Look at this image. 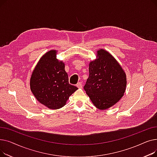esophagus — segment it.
<instances>
[{
	"label": "esophagus",
	"mask_w": 157,
	"mask_h": 157,
	"mask_svg": "<svg viewBox=\"0 0 157 157\" xmlns=\"http://www.w3.org/2000/svg\"><path fill=\"white\" fill-rule=\"evenodd\" d=\"M76 86H77L78 88H82V83H81V82H79V83H78Z\"/></svg>",
	"instance_id": "esophagus-1"
}]
</instances>
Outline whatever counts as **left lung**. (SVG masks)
<instances>
[{
  "label": "left lung",
  "mask_w": 157,
  "mask_h": 157,
  "mask_svg": "<svg viewBox=\"0 0 157 157\" xmlns=\"http://www.w3.org/2000/svg\"><path fill=\"white\" fill-rule=\"evenodd\" d=\"M97 59L89 64V77L84 90L97 108L108 109L123 96L126 74L116 59L103 49L97 52Z\"/></svg>",
  "instance_id": "8db88e82"
}]
</instances>
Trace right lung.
Instances as JSON below:
<instances>
[{
	"mask_svg": "<svg viewBox=\"0 0 157 157\" xmlns=\"http://www.w3.org/2000/svg\"><path fill=\"white\" fill-rule=\"evenodd\" d=\"M56 51L45 53L30 78V90L37 100L51 109L61 108L78 88L69 83L65 64L56 59Z\"/></svg>",
	"mask_w": 157,
	"mask_h": 157,
	"instance_id": "1",
	"label": "right lung"
}]
</instances>
